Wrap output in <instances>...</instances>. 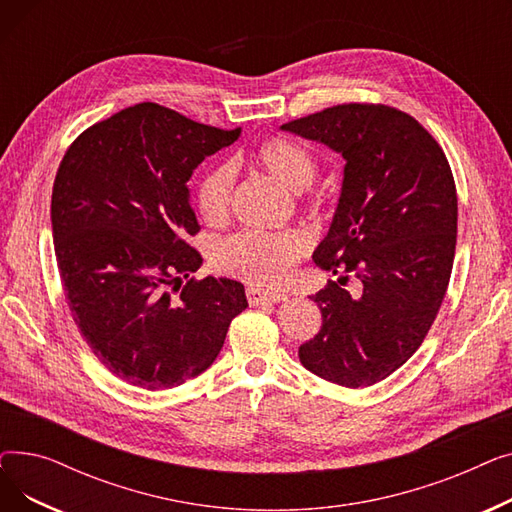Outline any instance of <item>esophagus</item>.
I'll list each match as a JSON object with an SVG mask.
<instances>
[{
    "mask_svg": "<svg viewBox=\"0 0 512 512\" xmlns=\"http://www.w3.org/2000/svg\"><path fill=\"white\" fill-rule=\"evenodd\" d=\"M247 299L251 305H263V303H284L288 301L286 292H270L263 290L259 286H249L247 288Z\"/></svg>",
    "mask_w": 512,
    "mask_h": 512,
    "instance_id": "34e87169",
    "label": "esophagus"
}]
</instances>
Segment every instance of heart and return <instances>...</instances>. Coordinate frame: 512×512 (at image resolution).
Instances as JSON below:
<instances>
[{"mask_svg":"<svg viewBox=\"0 0 512 512\" xmlns=\"http://www.w3.org/2000/svg\"><path fill=\"white\" fill-rule=\"evenodd\" d=\"M257 166L276 178L292 193H303L317 176V159L301 143L272 137L263 141L253 153ZM234 191V168L220 164L211 168L199 184V211L211 226L224 224ZM309 251V236L303 230L284 232H240L222 240L215 249L213 263L220 272L259 286H280L294 265Z\"/></svg>","mask_w":512,"mask_h":512,"instance_id":"heart-1","label":"heart"}]
</instances>
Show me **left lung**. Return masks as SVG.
I'll return each mask as SVG.
<instances>
[{
    "label": "left lung",
    "mask_w": 512,
    "mask_h": 512,
    "mask_svg": "<svg viewBox=\"0 0 512 512\" xmlns=\"http://www.w3.org/2000/svg\"><path fill=\"white\" fill-rule=\"evenodd\" d=\"M282 130L344 157L340 199L313 259L353 274L359 294L338 282L313 294L321 330L301 344L319 378L363 388L405 365L432 328L456 247V186L436 139L388 105L344 103Z\"/></svg>",
    "instance_id": "left-lung-1"
}]
</instances>
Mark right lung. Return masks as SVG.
<instances>
[{"mask_svg":"<svg viewBox=\"0 0 512 512\" xmlns=\"http://www.w3.org/2000/svg\"><path fill=\"white\" fill-rule=\"evenodd\" d=\"M238 137L137 103L87 128L62 159L51 230L68 307L93 355L132 386L197 378L249 307L236 280L182 284L203 263L186 242L199 232L186 182Z\"/></svg>","mask_w":512,"mask_h":512,"instance_id":"1","label":"right lung"}]
</instances>
